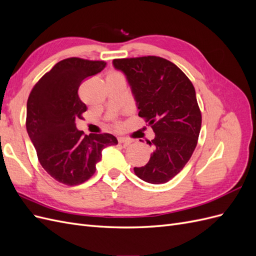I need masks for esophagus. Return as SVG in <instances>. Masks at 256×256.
<instances>
[{"label": "esophagus", "mask_w": 256, "mask_h": 256, "mask_svg": "<svg viewBox=\"0 0 256 256\" xmlns=\"http://www.w3.org/2000/svg\"><path fill=\"white\" fill-rule=\"evenodd\" d=\"M118 143L122 144L124 146H128V145L132 143V141H131L130 138H118Z\"/></svg>", "instance_id": "esophagus-1"}]
</instances>
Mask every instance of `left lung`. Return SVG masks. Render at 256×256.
Masks as SVG:
<instances>
[{
  "instance_id": "left-lung-1",
  "label": "left lung",
  "mask_w": 256,
  "mask_h": 256,
  "mask_svg": "<svg viewBox=\"0 0 256 256\" xmlns=\"http://www.w3.org/2000/svg\"><path fill=\"white\" fill-rule=\"evenodd\" d=\"M113 65L126 74L138 116L148 122L154 152L134 174L150 184H164L180 173L194 152L202 125L192 82L172 62L159 56L115 58Z\"/></svg>"
}]
</instances>
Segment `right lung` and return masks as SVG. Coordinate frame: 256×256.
Returning <instances> with one entry per match:
<instances>
[{
  "instance_id": "obj_1",
  "label": "right lung",
  "mask_w": 256,
  "mask_h": 256,
  "mask_svg": "<svg viewBox=\"0 0 256 256\" xmlns=\"http://www.w3.org/2000/svg\"><path fill=\"white\" fill-rule=\"evenodd\" d=\"M104 60L69 58L46 72L30 92L26 126L42 166L54 180L78 186L95 174L102 150L116 145L110 134H84L76 127L88 110L78 90L88 76L100 72Z\"/></svg>"
}]
</instances>
